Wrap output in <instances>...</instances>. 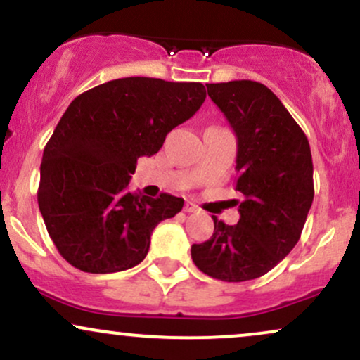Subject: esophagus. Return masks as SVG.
Returning <instances> with one entry per match:
<instances>
[{"label":"esophagus","mask_w":360,"mask_h":360,"mask_svg":"<svg viewBox=\"0 0 360 360\" xmlns=\"http://www.w3.org/2000/svg\"><path fill=\"white\" fill-rule=\"evenodd\" d=\"M184 212L186 213H196V212H200V208H198L194 203H191V201H188V203L184 205Z\"/></svg>","instance_id":"34e87169"}]
</instances>
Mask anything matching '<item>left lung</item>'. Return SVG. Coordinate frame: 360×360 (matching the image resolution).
<instances>
[{
	"label": "left lung",
	"mask_w": 360,
	"mask_h": 360,
	"mask_svg": "<svg viewBox=\"0 0 360 360\" xmlns=\"http://www.w3.org/2000/svg\"><path fill=\"white\" fill-rule=\"evenodd\" d=\"M206 88L237 135L235 191L243 200L237 225L213 218L212 238L193 243L191 257L205 274L242 283L269 272L298 243L315 194L311 150L267 86L242 79Z\"/></svg>",
	"instance_id": "8db88e82"
}]
</instances>
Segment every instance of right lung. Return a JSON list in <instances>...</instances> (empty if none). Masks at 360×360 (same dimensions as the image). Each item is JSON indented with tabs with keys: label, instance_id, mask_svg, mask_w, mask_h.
Segmentation results:
<instances>
[{
	"label": "right lung",
	"instance_id": "obj_1",
	"mask_svg": "<svg viewBox=\"0 0 360 360\" xmlns=\"http://www.w3.org/2000/svg\"><path fill=\"white\" fill-rule=\"evenodd\" d=\"M201 82L123 77L74 100L44 148L37 200L59 254L91 274L127 271L146 259L160 221L183 198L128 191L139 157L200 110Z\"/></svg>",
	"mask_w": 360,
	"mask_h": 360
}]
</instances>
